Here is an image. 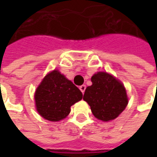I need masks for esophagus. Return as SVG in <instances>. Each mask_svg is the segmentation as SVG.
<instances>
[{
  "instance_id": "34e87169",
  "label": "esophagus",
  "mask_w": 157,
  "mask_h": 157,
  "mask_svg": "<svg viewBox=\"0 0 157 157\" xmlns=\"http://www.w3.org/2000/svg\"><path fill=\"white\" fill-rule=\"evenodd\" d=\"M86 87V85H82L81 86H80V90L82 91V93H84V92H85Z\"/></svg>"
}]
</instances>
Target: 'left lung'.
<instances>
[{
    "label": "left lung",
    "instance_id": "8db88e82",
    "mask_svg": "<svg viewBox=\"0 0 157 157\" xmlns=\"http://www.w3.org/2000/svg\"><path fill=\"white\" fill-rule=\"evenodd\" d=\"M91 81L92 85L86 87L83 99L91 107L92 114L106 122L117 118L128 105V97L122 82L101 71L92 75Z\"/></svg>",
    "mask_w": 157,
    "mask_h": 157
}]
</instances>
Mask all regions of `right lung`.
I'll return each mask as SVG.
<instances>
[{
    "mask_svg": "<svg viewBox=\"0 0 157 157\" xmlns=\"http://www.w3.org/2000/svg\"><path fill=\"white\" fill-rule=\"evenodd\" d=\"M82 98V92L58 70L45 75L34 94L36 109L49 121L57 122L66 118L71 107Z\"/></svg>",
    "mask_w": 157,
    "mask_h": 157,
    "instance_id": "add662e5",
    "label": "right lung"
}]
</instances>
